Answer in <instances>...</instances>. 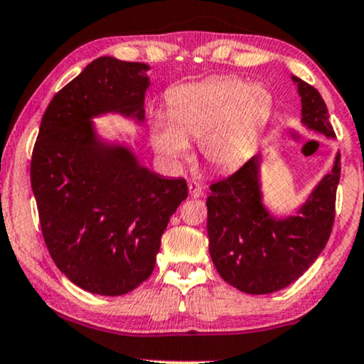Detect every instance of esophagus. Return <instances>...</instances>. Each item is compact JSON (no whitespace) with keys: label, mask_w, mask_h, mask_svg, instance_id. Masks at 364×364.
Listing matches in <instances>:
<instances>
[{"label":"esophagus","mask_w":364,"mask_h":364,"mask_svg":"<svg viewBox=\"0 0 364 364\" xmlns=\"http://www.w3.org/2000/svg\"><path fill=\"white\" fill-rule=\"evenodd\" d=\"M204 194L203 187L199 186L197 182H189V196L194 197V199H197V197H200Z\"/></svg>","instance_id":"1"}]
</instances>
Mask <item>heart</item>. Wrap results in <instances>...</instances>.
Instances as JSON below:
<instances>
[{
    "label": "heart",
    "mask_w": 364,
    "mask_h": 364,
    "mask_svg": "<svg viewBox=\"0 0 364 364\" xmlns=\"http://www.w3.org/2000/svg\"><path fill=\"white\" fill-rule=\"evenodd\" d=\"M273 113V94L263 84H246L235 75L189 84L168 94V118L156 114L151 145L161 159L181 161L189 140L216 172L240 167L257 150Z\"/></svg>",
    "instance_id": "b5f03b06"
}]
</instances>
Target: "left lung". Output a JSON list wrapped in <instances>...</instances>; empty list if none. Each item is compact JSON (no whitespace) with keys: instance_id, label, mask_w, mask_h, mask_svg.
Segmentation results:
<instances>
[{"instance_id":"obj_1","label":"left lung","mask_w":364,"mask_h":364,"mask_svg":"<svg viewBox=\"0 0 364 364\" xmlns=\"http://www.w3.org/2000/svg\"><path fill=\"white\" fill-rule=\"evenodd\" d=\"M302 101L300 123L334 138L327 106L317 89L291 75ZM262 155L210 186L208 197L209 253L224 282L251 295L272 294L294 284L319 258L333 231L341 155L322 177L297 216L278 218L263 204Z\"/></svg>"}]
</instances>
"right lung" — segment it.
I'll return each mask as SVG.
<instances>
[{"label": "right lung", "instance_id": "right-lung-1", "mask_svg": "<svg viewBox=\"0 0 364 364\" xmlns=\"http://www.w3.org/2000/svg\"><path fill=\"white\" fill-rule=\"evenodd\" d=\"M148 67L92 60L47 106L31 155V191L57 268L80 289L124 295L155 268L170 216L187 199L186 178H167L123 143L106 141L92 118L145 119Z\"/></svg>", "mask_w": 364, "mask_h": 364}]
</instances>
